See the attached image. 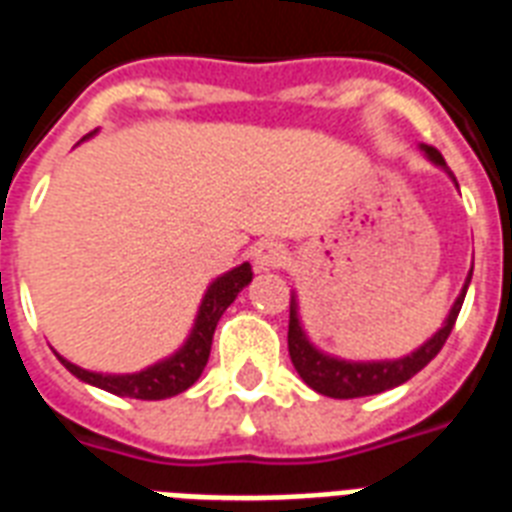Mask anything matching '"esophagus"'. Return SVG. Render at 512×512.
<instances>
[{"mask_svg": "<svg viewBox=\"0 0 512 512\" xmlns=\"http://www.w3.org/2000/svg\"><path fill=\"white\" fill-rule=\"evenodd\" d=\"M287 260V252L279 241H260L252 252V263H255L257 271H271V268H279Z\"/></svg>", "mask_w": 512, "mask_h": 512, "instance_id": "1", "label": "esophagus"}]
</instances>
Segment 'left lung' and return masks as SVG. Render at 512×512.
<instances>
[{
	"label": "left lung",
	"mask_w": 512,
	"mask_h": 512,
	"mask_svg": "<svg viewBox=\"0 0 512 512\" xmlns=\"http://www.w3.org/2000/svg\"><path fill=\"white\" fill-rule=\"evenodd\" d=\"M421 152L427 155L429 161L440 166L446 171L448 177H456L448 171L443 155H440L435 147L429 144H421ZM459 187V185H456ZM470 279H473V268L467 273V282H464L459 298L454 300V306L448 311L446 322L440 327L438 333L432 335L429 341H424L416 351L405 354L400 360H373V362H354V360H341V357H333V354H325L319 351L314 343L308 341L306 330L300 325L298 317V298L292 295L290 300V333H287V346H290V360L298 370V376L306 381L314 392L325 397H335V400H351V397H368L378 395V392H386V389H395V386L405 384L408 378H413L424 365L438 357V351L443 349V343L448 341V335L454 330V322L462 311L464 295H467V287H470Z\"/></svg>",
	"instance_id": "left-lung-1"
}]
</instances>
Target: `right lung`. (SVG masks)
Masks as SVG:
<instances>
[{
    "mask_svg": "<svg viewBox=\"0 0 512 512\" xmlns=\"http://www.w3.org/2000/svg\"><path fill=\"white\" fill-rule=\"evenodd\" d=\"M91 136V134H88ZM252 282V265L241 263L233 271L217 276L209 290L204 292V300L195 314L193 330L187 335V341L179 346L171 357L155 362L150 368L139 370V373H126V376H112V373H93L85 370L74 362L64 360L56 354L61 365H64L72 376L91 386H99L109 395L117 397H134V400H166L179 392H185L201 378L206 362H209V351H212V338L217 330V322L225 314V308L236 300L247 284Z\"/></svg>",
    "mask_w": 512,
    "mask_h": 512,
    "instance_id": "right-lung-1",
    "label": "right lung"
}]
</instances>
